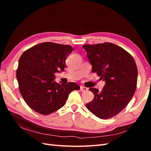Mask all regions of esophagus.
<instances>
[{"instance_id":"obj_1","label":"esophagus","mask_w":151,"mask_h":151,"mask_svg":"<svg viewBox=\"0 0 151 151\" xmlns=\"http://www.w3.org/2000/svg\"><path fill=\"white\" fill-rule=\"evenodd\" d=\"M80 90H81V91H82V92H84V91H88V88H86V87H84V86H81Z\"/></svg>"}]
</instances>
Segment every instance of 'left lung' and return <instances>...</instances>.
Here are the masks:
<instances>
[{
    "instance_id": "1",
    "label": "left lung",
    "mask_w": 151,
    "mask_h": 151,
    "mask_svg": "<svg viewBox=\"0 0 151 151\" xmlns=\"http://www.w3.org/2000/svg\"><path fill=\"white\" fill-rule=\"evenodd\" d=\"M92 72L105 81L101 92L96 88L89 90L94 99L86 108L101 119H108L124 109L135 93L137 83V68L131 55L111 43L84 45Z\"/></svg>"
}]
</instances>
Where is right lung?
Listing matches in <instances>:
<instances>
[{"label":"right lung","instance_id":"right-lung-1","mask_svg":"<svg viewBox=\"0 0 151 151\" xmlns=\"http://www.w3.org/2000/svg\"><path fill=\"white\" fill-rule=\"evenodd\" d=\"M72 51L70 45L45 42L21 55L16 77L21 94L33 110L49 115L64 106L72 91L80 89L75 83L55 81V74L64 70L66 58Z\"/></svg>","mask_w":151,"mask_h":151}]
</instances>
